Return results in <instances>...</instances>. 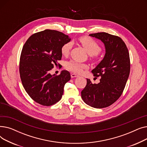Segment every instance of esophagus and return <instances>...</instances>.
<instances>
[{"instance_id": "1", "label": "esophagus", "mask_w": 147, "mask_h": 147, "mask_svg": "<svg viewBox=\"0 0 147 147\" xmlns=\"http://www.w3.org/2000/svg\"><path fill=\"white\" fill-rule=\"evenodd\" d=\"M71 77L72 78H78V77H79V75L76 74H74V73H71Z\"/></svg>"}]
</instances>
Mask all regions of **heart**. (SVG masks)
<instances>
[{
    "mask_svg": "<svg viewBox=\"0 0 147 147\" xmlns=\"http://www.w3.org/2000/svg\"><path fill=\"white\" fill-rule=\"evenodd\" d=\"M79 41L89 55H96L101 51V47L98 43L89 37H81L79 38ZM72 42H69L65 43L62 46L61 49L62 55L64 56L68 55L72 48ZM65 68L68 70L73 73H80L83 71V69L87 68L88 65L75 61H70L66 63Z\"/></svg>",
    "mask_w": 147,
    "mask_h": 147,
    "instance_id": "obj_1",
    "label": "heart"
}]
</instances>
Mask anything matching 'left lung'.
I'll return each instance as SVG.
<instances>
[{
    "instance_id": "obj_1",
    "label": "left lung",
    "mask_w": 147,
    "mask_h": 147,
    "mask_svg": "<svg viewBox=\"0 0 147 147\" xmlns=\"http://www.w3.org/2000/svg\"><path fill=\"white\" fill-rule=\"evenodd\" d=\"M104 45L105 53L102 60L92 70L94 76L101 77L98 84L87 79L81 92L82 98L88 105L102 109L115 102L125 89L130 73V58L125 42L118 36L105 32L89 34Z\"/></svg>"
}]
</instances>
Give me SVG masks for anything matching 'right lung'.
Here are the masks:
<instances>
[{
    "instance_id": "obj_1",
    "label": "right lung",
    "mask_w": 147,
    "mask_h": 147,
    "mask_svg": "<svg viewBox=\"0 0 147 147\" xmlns=\"http://www.w3.org/2000/svg\"><path fill=\"white\" fill-rule=\"evenodd\" d=\"M71 38L56 30H45L31 36L23 46L20 73L23 87L34 101L42 105L55 104L63 95L65 84L71 79L69 73L59 76L49 71L61 59L62 46Z\"/></svg>"
}]
</instances>
